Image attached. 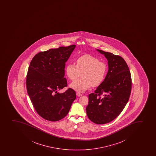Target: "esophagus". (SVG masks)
<instances>
[{
  "label": "esophagus",
  "mask_w": 156,
  "mask_h": 156,
  "mask_svg": "<svg viewBox=\"0 0 156 156\" xmlns=\"http://www.w3.org/2000/svg\"><path fill=\"white\" fill-rule=\"evenodd\" d=\"M76 95H77L78 97H80V96H81L82 95V94L81 93H80V92H77V93H76Z\"/></svg>",
  "instance_id": "obj_1"
}]
</instances>
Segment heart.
<instances>
[{
  "instance_id": "heart-1",
  "label": "heart",
  "mask_w": 156,
  "mask_h": 156,
  "mask_svg": "<svg viewBox=\"0 0 156 156\" xmlns=\"http://www.w3.org/2000/svg\"><path fill=\"white\" fill-rule=\"evenodd\" d=\"M76 65L70 63L66 67V73L69 79L74 81L81 75L82 78L72 83L70 87L76 91L84 92L91 85H100L106 78L108 66L98 58L90 55H84L77 58Z\"/></svg>"
}]
</instances>
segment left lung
Instances as JSON below:
<instances>
[{
	"mask_svg": "<svg viewBox=\"0 0 156 156\" xmlns=\"http://www.w3.org/2000/svg\"><path fill=\"white\" fill-rule=\"evenodd\" d=\"M107 59L109 70L104 82L88 95V118L97 124L111 122L123 111L132 89L131 72L123 58L97 49Z\"/></svg>",
	"mask_w": 156,
	"mask_h": 156,
	"instance_id": "1",
	"label": "left lung"
}]
</instances>
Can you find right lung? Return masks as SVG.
I'll use <instances>...</instances> for the list:
<instances>
[{"label":"right lung","mask_w":156,"mask_h":156,"mask_svg":"<svg viewBox=\"0 0 156 156\" xmlns=\"http://www.w3.org/2000/svg\"><path fill=\"white\" fill-rule=\"evenodd\" d=\"M76 46L59 47L36 54L30 61L27 75V88L34 108L45 120L58 121L69 113L76 99L75 91L68 88L65 76L66 62Z\"/></svg>","instance_id":"right-lung-1"}]
</instances>
